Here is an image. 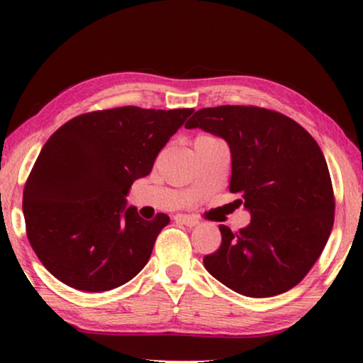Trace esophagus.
Listing matches in <instances>:
<instances>
[{"mask_svg":"<svg viewBox=\"0 0 363 363\" xmlns=\"http://www.w3.org/2000/svg\"><path fill=\"white\" fill-rule=\"evenodd\" d=\"M175 221L177 223H182V225H185V226H190V228H193V226H196L198 223V218H195V216H191V215H177L175 216Z\"/></svg>","mask_w":363,"mask_h":363,"instance_id":"34e87169","label":"esophagus"}]
</instances>
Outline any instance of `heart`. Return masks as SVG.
<instances>
[{
    "label": "heart",
    "instance_id": "1",
    "mask_svg": "<svg viewBox=\"0 0 363 363\" xmlns=\"http://www.w3.org/2000/svg\"><path fill=\"white\" fill-rule=\"evenodd\" d=\"M203 138H211V135H206V133H200V135H196V138L193 142H196V140H203Z\"/></svg>",
    "mask_w": 363,
    "mask_h": 363
}]
</instances>
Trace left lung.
<instances>
[{"label": "left lung", "instance_id": "left-lung-1", "mask_svg": "<svg viewBox=\"0 0 363 363\" xmlns=\"http://www.w3.org/2000/svg\"><path fill=\"white\" fill-rule=\"evenodd\" d=\"M185 127L228 142L230 191L251 213L238 233L220 225V247L203 257L206 271L247 297L292 289L319 259L334 226L335 198L320 147L284 113L255 106L200 108Z\"/></svg>", "mask_w": 363, "mask_h": 363}]
</instances>
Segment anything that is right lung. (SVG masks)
Here are the masks:
<instances>
[{
    "instance_id": "obj_1",
    "label": "right lung",
    "mask_w": 363,
    "mask_h": 363,
    "mask_svg": "<svg viewBox=\"0 0 363 363\" xmlns=\"http://www.w3.org/2000/svg\"><path fill=\"white\" fill-rule=\"evenodd\" d=\"M191 113L107 108L74 117L49 137L24 185L23 213L28 240L54 277L102 292L143 269L170 218L143 220L125 196Z\"/></svg>"
}]
</instances>
